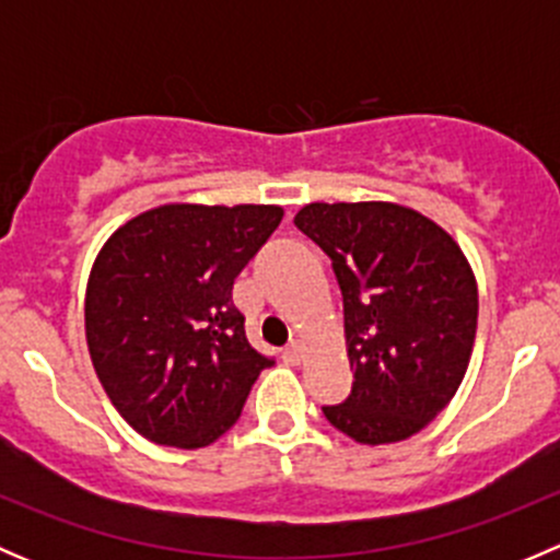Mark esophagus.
I'll list each match as a JSON object with an SVG mask.
<instances>
[{
	"instance_id": "34e87169",
	"label": "esophagus",
	"mask_w": 560,
	"mask_h": 560,
	"mask_svg": "<svg viewBox=\"0 0 560 560\" xmlns=\"http://www.w3.org/2000/svg\"><path fill=\"white\" fill-rule=\"evenodd\" d=\"M281 358H284V363H290V365H298L303 360V347L298 341H292L290 347L284 349V352H281Z\"/></svg>"
}]
</instances>
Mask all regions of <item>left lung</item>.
Instances as JSON below:
<instances>
[{
	"mask_svg": "<svg viewBox=\"0 0 560 560\" xmlns=\"http://www.w3.org/2000/svg\"><path fill=\"white\" fill-rule=\"evenodd\" d=\"M295 228L330 257L343 298L352 393L322 406L360 444H393L428 425L460 387L479 295L453 235L395 202H308Z\"/></svg>",
	"mask_w": 560,
	"mask_h": 560,
	"instance_id": "1",
	"label": "left lung"
}]
</instances>
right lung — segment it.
Listing matches in <instances>:
<instances>
[{"label": "right lung", "mask_w": 560, "mask_h": 560, "mask_svg": "<svg viewBox=\"0 0 560 560\" xmlns=\"http://www.w3.org/2000/svg\"><path fill=\"white\" fill-rule=\"evenodd\" d=\"M279 206H173L129 219L94 259L86 343L118 415L149 442L197 450L241 417L273 360L246 341L233 284Z\"/></svg>", "instance_id": "add662e5"}]
</instances>
